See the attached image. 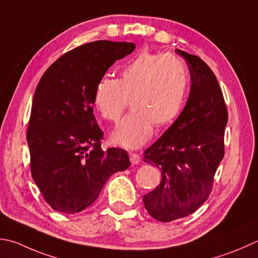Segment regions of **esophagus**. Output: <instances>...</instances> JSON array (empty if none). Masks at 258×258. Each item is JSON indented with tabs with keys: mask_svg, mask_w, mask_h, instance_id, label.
Masks as SVG:
<instances>
[{
	"mask_svg": "<svg viewBox=\"0 0 258 258\" xmlns=\"http://www.w3.org/2000/svg\"><path fill=\"white\" fill-rule=\"evenodd\" d=\"M130 160L132 164L136 165V164H140L141 162V156L136 153H130Z\"/></svg>",
	"mask_w": 258,
	"mask_h": 258,
	"instance_id": "34e87169",
	"label": "esophagus"
}]
</instances>
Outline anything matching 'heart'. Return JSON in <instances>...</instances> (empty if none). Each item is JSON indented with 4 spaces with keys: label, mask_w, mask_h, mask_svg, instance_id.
Wrapping results in <instances>:
<instances>
[{
    "label": "heart",
    "mask_w": 258,
    "mask_h": 258,
    "mask_svg": "<svg viewBox=\"0 0 258 258\" xmlns=\"http://www.w3.org/2000/svg\"><path fill=\"white\" fill-rule=\"evenodd\" d=\"M188 74L173 54L141 51L127 60L117 79L104 77L96 85L95 108L105 119L117 122L128 104L132 110L112 133L116 145L139 149L153 132L172 122L184 104Z\"/></svg>",
    "instance_id": "b5f03b06"
}]
</instances>
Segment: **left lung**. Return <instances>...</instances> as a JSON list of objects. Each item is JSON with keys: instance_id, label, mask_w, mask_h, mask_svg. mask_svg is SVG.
Segmentation results:
<instances>
[{"instance_id": "obj_1", "label": "left lung", "mask_w": 258, "mask_h": 258, "mask_svg": "<svg viewBox=\"0 0 258 258\" xmlns=\"http://www.w3.org/2000/svg\"><path fill=\"white\" fill-rule=\"evenodd\" d=\"M175 52L188 66L191 87L179 117L145 150L144 162L161 170L162 180L143 196L148 213L168 223L191 215L208 199L214 176L224 158V132L228 120L218 80L199 57Z\"/></svg>"}]
</instances>
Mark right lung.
<instances>
[{"label": "right lung", "instance_id": "right-lung-1", "mask_svg": "<svg viewBox=\"0 0 258 258\" xmlns=\"http://www.w3.org/2000/svg\"><path fill=\"white\" fill-rule=\"evenodd\" d=\"M132 42L99 40L63 54L35 88L27 140L31 174L53 210L76 214L97 199L110 175L130 166L126 151H103L96 123V85L116 60L132 53Z\"/></svg>", "mask_w": 258, "mask_h": 258}]
</instances>
